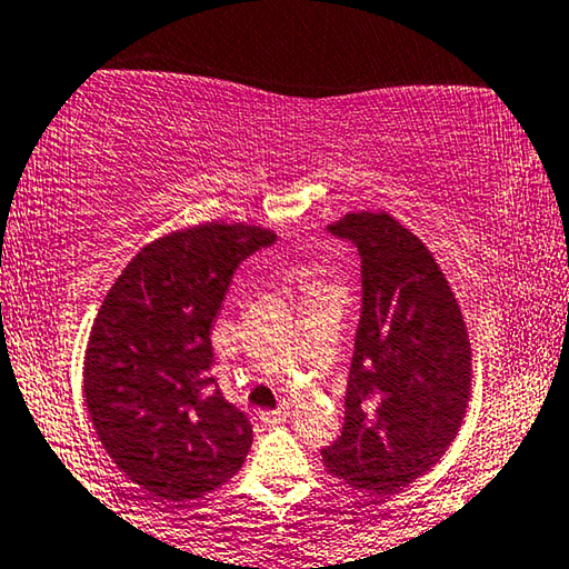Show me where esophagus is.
<instances>
[{"label": "esophagus", "instance_id": "obj_1", "mask_svg": "<svg viewBox=\"0 0 569 569\" xmlns=\"http://www.w3.org/2000/svg\"><path fill=\"white\" fill-rule=\"evenodd\" d=\"M288 415H291V405H281V407H278V410L260 412V420L266 422V426H278V422H283Z\"/></svg>", "mask_w": 569, "mask_h": 569}]
</instances>
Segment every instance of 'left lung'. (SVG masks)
Listing matches in <instances>:
<instances>
[{
  "mask_svg": "<svg viewBox=\"0 0 569 569\" xmlns=\"http://www.w3.org/2000/svg\"><path fill=\"white\" fill-rule=\"evenodd\" d=\"M327 231L361 254L363 299L346 426L322 461L356 490L389 498L459 433L471 389L467 325L433 254L389 213H346Z\"/></svg>",
  "mask_w": 569,
  "mask_h": 569,
  "instance_id": "left-lung-1",
  "label": "left lung"
}]
</instances>
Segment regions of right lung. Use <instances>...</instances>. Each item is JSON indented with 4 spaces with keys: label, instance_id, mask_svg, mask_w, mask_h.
Listing matches in <instances>:
<instances>
[{
    "label": "right lung",
    "instance_id": "add662e5",
    "mask_svg": "<svg viewBox=\"0 0 569 569\" xmlns=\"http://www.w3.org/2000/svg\"><path fill=\"white\" fill-rule=\"evenodd\" d=\"M273 242L247 223L172 231L128 262L94 317L87 410L116 467L154 500L201 498L247 459L250 420L208 376L211 327L239 262Z\"/></svg>",
    "mask_w": 569,
    "mask_h": 569
}]
</instances>
